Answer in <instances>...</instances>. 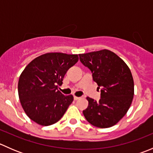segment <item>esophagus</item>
<instances>
[{"instance_id":"obj_1","label":"esophagus","mask_w":153,"mask_h":153,"mask_svg":"<svg viewBox=\"0 0 153 153\" xmlns=\"http://www.w3.org/2000/svg\"><path fill=\"white\" fill-rule=\"evenodd\" d=\"M78 99H80V98H79V97L74 96V100H75V101H77V100H78Z\"/></svg>"}]
</instances>
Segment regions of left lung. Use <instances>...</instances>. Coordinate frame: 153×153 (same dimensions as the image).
Instances as JSON below:
<instances>
[{
    "label": "left lung",
    "instance_id": "1",
    "mask_svg": "<svg viewBox=\"0 0 153 153\" xmlns=\"http://www.w3.org/2000/svg\"><path fill=\"white\" fill-rule=\"evenodd\" d=\"M80 61L92 73L101 88V99L87 97L89 105L83 111L86 121L99 128L114 126L130 107L134 95V81L126 63L108 49L79 54Z\"/></svg>",
    "mask_w": 153,
    "mask_h": 153
}]
</instances>
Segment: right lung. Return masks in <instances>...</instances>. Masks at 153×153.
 Listing matches in <instances>:
<instances>
[{
    "mask_svg": "<svg viewBox=\"0 0 153 153\" xmlns=\"http://www.w3.org/2000/svg\"><path fill=\"white\" fill-rule=\"evenodd\" d=\"M78 55L49 52L37 57L25 67L18 81V95L27 116L41 126L58 122L73 101L72 95L58 89Z\"/></svg>",
    "mask_w": 153,
    "mask_h": 153,
    "instance_id": "obj_1",
    "label": "right lung"
}]
</instances>
